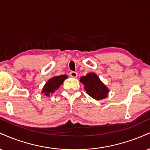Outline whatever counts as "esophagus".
Here are the masks:
<instances>
[{"instance_id": "1", "label": "esophagus", "mask_w": 150, "mask_h": 150, "mask_svg": "<svg viewBox=\"0 0 150 150\" xmlns=\"http://www.w3.org/2000/svg\"><path fill=\"white\" fill-rule=\"evenodd\" d=\"M69 75H70V77H73V78H76V77H77V73H76V72H74V71L70 72Z\"/></svg>"}]
</instances>
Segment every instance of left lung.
<instances>
[{
  "mask_svg": "<svg viewBox=\"0 0 150 150\" xmlns=\"http://www.w3.org/2000/svg\"><path fill=\"white\" fill-rule=\"evenodd\" d=\"M80 82L88 95L96 100H101L108 97L109 89L101 82L97 74L89 73L80 77Z\"/></svg>",
  "mask_w": 150,
  "mask_h": 150,
  "instance_id": "obj_1",
  "label": "left lung"
}]
</instances>
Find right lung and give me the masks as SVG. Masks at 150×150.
<instances>
[{"label":"right lung","instance_id":"obj_1","mask_svg":"<svg viewBox=\"0 0 150 150\" xmlns=\"http://www.w3.org/2000/svg\"><path fill=\"white\" fill-rule=\"evenodd\" d=\"M67 78H68V75H66L52 77L46 82L42 89V93L44 95L49 97L53 93H54L55 91L59 88L60 86L63 84V81Z\"/></svg>","mask_w":150,"mask_h":150}]
</instances>
